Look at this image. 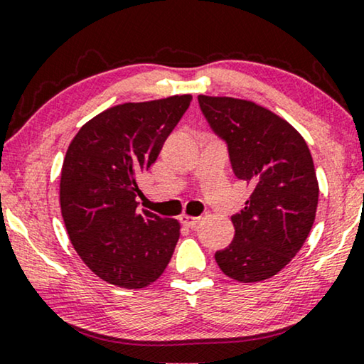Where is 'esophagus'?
I'll use <instances>...</instances> for the list:
<instances>
[{"label": "esophagus", "instance_id": "1", "mask_svg": "<svg viewBox=\"0 0 364 364\" xmlns=\"http://www.w3.org/2000/svg\"><path fill=\"white\" fill-rule=\"evenodd\" d=\"M198 220H200V218L198 217H192V215H187V213H182L181 217H178V222L182 223V225H186V227H188V228H193L198 223Z\"/></svg>", "mask_w": 364, "mask_h": 364}]
</instances>
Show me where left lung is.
Segmentation results:
<instances>
[{
	"label": "left lung",
	"mask_w": 364,
	"mask_h": 364,
	"mask_svg": "<svg viewBox=\"0 0 364 364\" xmlns=\"http://www.w3.org/2000/svg\"><path fill=\"white\" fill-rule=\"evenodd\" d=\"M198 104L227 142L233 173L252 188L232 217L233 242L215 260L237 282L267 280L300 252L315 222L320 188L310 149L290 122L255 102L200 94Z\"/></svg>",
	"instance_id": "8db88e82"
}]
</instances>
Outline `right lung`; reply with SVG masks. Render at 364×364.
I'll return each instance as SVG.
<instances>
[{
	"instance_id": "right-lung-1",
	"label": "right lung",
	"mask_w": 364,
	"mask_h": 364,
	"mask_svg": "<svg viewBox=\"0 0 364 364\" xmlns=\"http://www.w3.org/2000/svg\"><path fill=\"white\" fill-rule=\"evenodd\" d=\"M191 94L126 102L87 121L69 144L59 200L74 250L104 282L144 288L162 275L181 237L173 218L137 212L139 177L191 106Z\"/></svg>"
}]
</instances>
